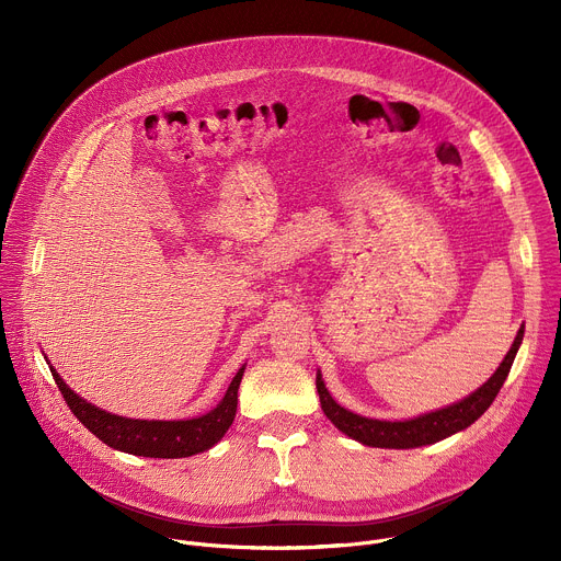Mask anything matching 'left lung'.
Instances as JSON below:
<instances>
[{"label":"left lung","instance_id":"1","mask_svg":"<svg viewBox=\"0 0 561 561\" xmlns=\"http://www.w3.org/2000/svg\"><path fill=\"white\" fill-rule=\"evenodd\" d=\"M522 340H524V327L519 329L508 355L504 357L500 368L493 373V377L484 386H479L474 392H470L466 399H461V402H457L448 409H442V411L415 417V420L379 422V420H368V417L355 415L335 402L322 381V375H317L319 402H322V411L327 413V417L342 433H346L348 437H353L366 446L417 448V446L435 444L457 431L468 428L477 417H482L486 413V409L493 404V399L497 397L500 388L504 386V381L511 373V366H513V359L517 355Z\"/></svg>","mask_w":561,"mask_h":561}]
</instances>
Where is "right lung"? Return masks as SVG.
Returning <instances> with one entry per match:
<instances>
[{"mask_svg": "<svg viewBox=\"0 0 561 561\" xmlns=\"http://www.w3.org/2000/svg\"><path fill=\"white\" fill-rule=\"evenodd\" d=\"M50 373L59 392L64 394V402L68 404L70 413L104 444L130 455L178 459V457H191V455L204 453L224 437V433L234 420L237 388H239V381H242L244 368L237 370L217 409H213L202 417L182 420V422H146V420H126L119 415H111L84 402L82 397H77L64 383V379L55 373V368H50Z\"/></svg>", "mask_w": 561, "mask_h": 561, "instance_id": "1", "label": "right lung"}]
</instances>
